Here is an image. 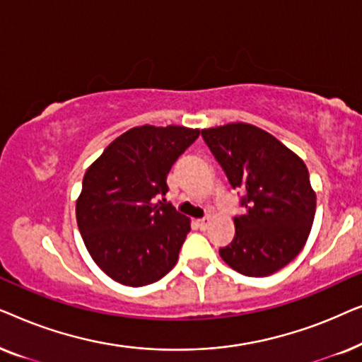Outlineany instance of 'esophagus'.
I'll return each mask as SVG.
<instances>
[{
	"label": "esophagus",
	"mask_w": 362,
	"mask_h": 362,
	"mask_svg": "<svg viewBox=\"0 0 362 362\" xmlns=\"http://www.w3.org/2000/svg\"><path fill=\"white\" fill-rule=\"evenodd\" d=\"M197 226H199L201 230H206L207 226H209V216L202 217V219H197Z\"/></svg>",
	"instance_id": "obj_1"
}]
</instances>
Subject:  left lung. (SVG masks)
<instances>
[{
  "label": "left lung",
  "instance_id": "obj_1",
  "mask_svg": "<svg viewBox=\"0 0 362 362\" xmlns=\"http://www.w3.org/2000/svg\"><path fill=\"white\" fill-rule=\"evenodd\" d=\"M234 189L244 192V216L219 254L247 276H267L288 265L308 239L316 194L301 158L270 133L249 123L201 132Z\"/></svg>",
  "mask_w": 362,
  "mask_h": 362
}]
</instances>
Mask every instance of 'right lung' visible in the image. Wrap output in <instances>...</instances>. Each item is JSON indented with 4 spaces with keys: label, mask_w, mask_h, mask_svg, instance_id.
Returning a JSON list of instances; mask_svg holds the SVG:
<instances>
[{
    "label": "right lung",
    "mask_w": 362,
    "mask_h": 362,
    "mask_svg": "<svg viewBox=\"0 0 362 362\" xmlns=\"http://www.w3.org/2000/svg\"><path fill=\"white\" fill-rule=\"evenodd\" d=\"M199 130L143 125L108 145L86 171L77 226L88 254L118 284L143 286L176 265L189 219L163 196L166 176Z\"/></svg>",
    "instance_id": "right-lung-1"
}]
</instances>
